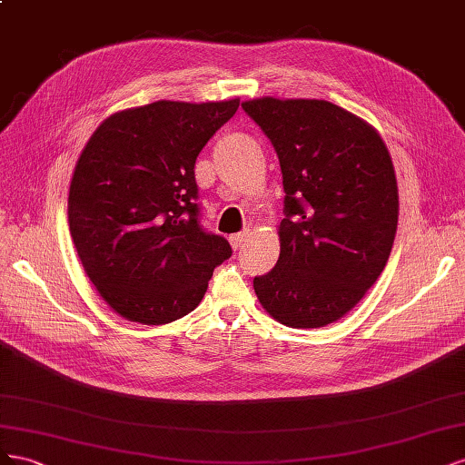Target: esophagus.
Masks as SVG:
<instances>
[{
  "mask_svg": "<svg viewBox=\"0 0 465 465\" xmlns=\"http://www.w3.org/2000/svg\"><path fill=\"white\" fill-rule=\"evenodd\" d=\"M247 237H249V232H247V230H245V232H240V233H233V235L230 237V243H232L233 249H242Z\"/></svg>",
  "mask_w": 465,
  "mask_h": 465,
  "instance_id": "34e87169",
  "label": "esophagus"
}]
</instances>
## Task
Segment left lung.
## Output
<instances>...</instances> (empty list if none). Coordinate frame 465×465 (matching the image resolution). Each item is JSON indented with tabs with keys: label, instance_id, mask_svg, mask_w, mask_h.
Segmentation results:
<instances>
[{
	"label": "left lung",
	"instance_id": "8db88e82",
	"mask_svg": "<svg viewBox=\"0 0 465 465\" xmlns=\"http://www.w3.org/2000/svg\"><path fill=\"white\" fill-rule=\"evenodd\" d=\"M281 162V257L255 276L271 317L286 327L335 323L374 286L395 240L400 194L374 126L320 99L242 103Z\"/></svg>",
	"mask_w": 465,
	"mask_h": 465
}]
</instances>
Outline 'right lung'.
<instances>
[{"label":"right lung","mask_w":465,"mask_h":465,"mask_svg":"<svg viewBox=\"0 0 465 465\" xmlns=\"http://www.w3.org/2000/svg\"><path fill=\"white\" fill-rule=\"evenodd\" d=\"M240 107L155 101L114 113L79 155L70 233L89 281L124 320L163 325L201 303L228 240L203 230L194 163Z\"/></svg>","instance_id":"obj_1"}]
</instances>
